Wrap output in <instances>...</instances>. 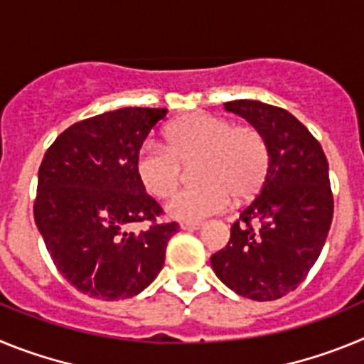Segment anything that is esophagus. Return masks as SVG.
<instances>
[{
	"instance_id": "obj_1",
	"label": "esophagus",
	"mask_w": 364,
	"mask_h": 364,
	"mask_svg": "<svg viewBox=\"0 0 364 364\" xmlns=\"http://www.w3.org/2000/svg\"><path fill=\"white\" fill-rule=\"evenodd\" d=\"M180 228L186 231H195V230H200L202 228V222H197V220H186L180 224Z\"/></svg>"
}]
</instances>
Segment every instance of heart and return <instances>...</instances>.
<instances>
[{
  "mask_svg": "<svg viewBox=\"0 0 364 364\" xmlns=\"http://www.w3.org/2000/svg\"><path fill=\"white\" fill-rule=\"evenodd\" d=\"M166 144L147 140L134 160L138 180L156 198H169L182 178V164H195L197 186L180 191L169 205L178 220H200L260 191L269 171V146L252 125L197 112L169 125Z\"/></svg>",
  "mask_w": 364,
  "mask_h": 364,
  "instance_id": "heart-1",
  "label": "heart"
}]
</instances>
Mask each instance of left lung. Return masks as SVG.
Wrapping results in <instances>:
<instances>
[{
	"label": "left lung",
	"mask_w": 364,
	"mask_h": 364,
	"mask_svg": "<svg viewBox=\"0 0 364 364\" xmlns=\"http://www.w3.org/2000/svg\"><path fill=\"white\" fill-rule=\"evenodd\" d=\"M224 107L264 134L269 171L259 195L231 224L230 242L211 255V266L235 294L275 301L306 279L330 231L328 160L314 134L286 109L259 100H235Z\"/></svg>",
	"instance_id": "8db88e82"
}]
</instances>
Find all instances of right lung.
<instances>
[{"mask_svg": "<svg viewBox=\"0 0 364 364\" xmlns=\"http://www.w3.org/2000/svg\"><path fill=\"white\" fill-rule=\"evenodd\" d=\"M167 109L124 107L76 122L47 149L34 220L54 266L89 297L118 301L156 279L176 222L138 180L136 153ZM151 226L134 234V221Z\"/></svg>", "mask_w": 364, "mask_h": 364, "instance_id": "1", "label": "right lung"}]
</instances>
